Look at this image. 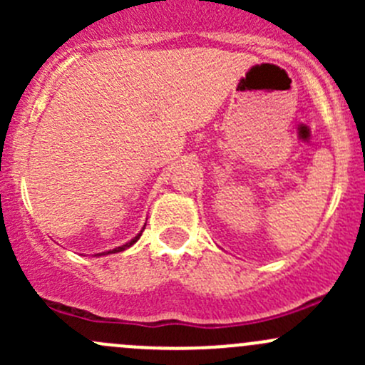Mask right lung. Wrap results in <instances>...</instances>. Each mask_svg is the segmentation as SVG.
Wrapping results in <instances>:
<instances>
[{"label": "right lung", "mask_w": 365, "mask_h": 365, "mask_svg": "<svg viewBox=\"0 0 365 365\" xmlns=\"http://www.w3.org/2000/svg\"><path fill=\"white\" fill-rule=\"evenodd\" d=\"M143 230H145V227H143ZM141 233H143V231H141ZM141 233H139L138 237H134V238H132L130 242H127V244H125V245H121V247H116V249H113V251H108V252H101V254H98V256H104V254H114V252H121V251H125V249H127V247H130V245H134L135 242L139 240V237H141Z\"/></svg>", "instance_id": "obj_1"}]
</instances>
